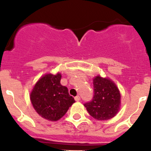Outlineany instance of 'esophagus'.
<instances>
[{
  "instance_id": "1",
  "label": "esophagus",
  "mask_w": 151,
  "mask_h": 151,
  "mask_svg": "<svg viewBox=\"0 0 151 151\" xmlns=\"http://www.w3.org/2000/svg\"><path fill=\"white\" fill-rule=\"evenodd\" d=\"M74 100H75L76 101H80V96H77L76 97H74Z\"/></svg>"
}]
</instances>
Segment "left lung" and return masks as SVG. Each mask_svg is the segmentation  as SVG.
<instances>
[{"label":"left lung","mask_w":151,"mask_h":151,"mask_svg":"<svg viewBox=\"0 0 151 151\" xmlns=\"http://www.w3.org/2000/svg\"><path fill=\"white\" fill-rule=\"evenodd\" d=\"M93 96L84 106L90 115L99 121L113 118L120 108L121 94L110 80L97 76L93 79Z\"/></svg>","instance_id":"obj_1"}]
</instances>
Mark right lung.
Wrapping results in <instances>:
<instances>
[{
	"instance_id": "obj_1",
	"label": "right lung",
	"mask_w": 151,
	"mask_h": 151,
	"mask_svg": "<svg viewBox=\"0 0 151 151\" xmlns=\"http://www.w3.org/2000/svg\"><path fill=\"white\" fill-rule=\"evenodd\" d=\"M60 74H48L36 83L30 93V101L38 114L52 121L61 118L75 102L68 88L60 84Z\"/></svg>"
}]
</instances>
